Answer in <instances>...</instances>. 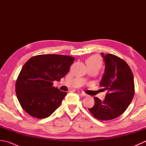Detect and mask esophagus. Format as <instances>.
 <instances>
[{
    "label": "esophagus",
    "instance_id": "obj_1",
    "mask_svg": "<svg viewBox=\"0 0 146 146\" xmlns=\"http://www.w3.org/2000/svg\"><path fill=\"white\" fill-rule=\"evenodd\" d=\"M82 93V94L83 95V96H84V97H87V96H88V95L87 94H85V92H81Z\"/></svg>",
    "mask_w": 146,
    "mask_h": 146
}]
</instances>
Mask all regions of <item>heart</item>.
I'll use <instances>...</instances> for the list:
<instances>
[{
  "mask_svg": "<svg viewBox=\"0 0 146 146\" xmlns=\"http://www.w3.org/2000/svg\"><path fill=\"white\" fill-rule=\"evenodd\" d=\"M86 64L90 66H96L100 68L102 66V60L98 56H92L90 57L87 61H86Z\"/></svg>",
  "mask_w": 146,
  "mask_h": 146,
  "instance_id": "1",
  "label": "heart"
}]
</instances>
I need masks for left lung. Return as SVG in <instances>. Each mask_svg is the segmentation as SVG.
Instances as JSON below:
<instances>
[{
  "mask_svg": "<svg viewBox=\"0 0 146 146\" xmlns=\"http://www.w3.org/2000/svg\"><path fill=\"white\" fill-rule=\"evenodd\" d=\"M100 54L105 68L100 85L108 92L104 101L94 97V106L88 110L96 119L109 120L121 115L132 102L135 92L134 76L122 59L111 54Z\"/></svg>",
  "mask_w": 146,
  "mask_h": 146,
  "instance_id": "8db88e82",
  "label": "left lung"
}]
</instances>
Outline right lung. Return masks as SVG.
I'll use <instances>...</instances> for the list:
<instances>
[{
    "mask_svg": "<svg viewBox=\"0 0 146 146\" xmlns=\"http://www.w3.org/2000/svg\"><path fill=\"white\" fill-rule=\"evenodd\" d=\"M75 58L40 54L31 58L15 83V92L23 110L37 119L47 118L57 109L67 93L52 86L66 75Z\"/></svg>",
    "mask_w": 146,
    "mask_h": 146,
    "instance_id": "right-lung-1",
    "label": "right lung"
}]
</instances>
